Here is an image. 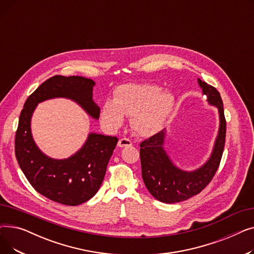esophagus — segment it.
Instances as JSON below:
<instances>
[{
  "label": "esophagus",
  "mask_w": 254,
  "mask_h": 254,
  "mask_svg": "<svg viewBox=\"0 0 254 254\" xmlns=\"http://www.w3.org/2000/svg\"><path fill=\"white\" fill-rule=\"evenodd\" d=\"M117 145H118V147H130L132 143L127 138H120Z\"/></svg>",
  "instance_id": "34e87169"
}]
</instances>
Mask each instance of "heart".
<instances>
[{
	"label": "heart",
	"instance_id": "b5f03b06",
	"mask_svg": "<svg viewBox=\"0 0 254 254\" xmlns=\"http://www.w3.org/2000/svg\"><path fill=\"white\" fill-rule=\"evenodd\" d=\"M175 98L153 84H126L114 91L113 101H106L101 120L109 129L124 124V116L131 117V127L139 136L150 137L161 130L174 109Z\"/></svg>",
	"mask_w": 254,
	"mask_h": 254
}]
</instances>
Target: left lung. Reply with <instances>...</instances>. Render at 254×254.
<instances>
[{"mask_svg":"<svg viewBox=\"0 0 254 254\" xmlns=\"http://www.w3.org/2000/svg\"><path fill=\"white\" fill-rule=\"evenodd\" d=\"M198 84L208 102L217 107L220 117L218 136L208 162L193 172H184L175 167L163 147L166 130L158 131L140 144L143 181L149 192L163 203H179L201 192L214 177L221 161L226 134L223 103L215 87L201 79Z\"/></svg>","mask_w":254,"mask_h":254,"instance_id":"left-lung-1","label":"left lung"}]
</instances>
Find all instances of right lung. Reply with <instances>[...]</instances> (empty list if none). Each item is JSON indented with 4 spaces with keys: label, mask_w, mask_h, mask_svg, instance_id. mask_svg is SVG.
I'll use <instances>...</instances> for the list:
<instances>
[{
    "label": "right lung",
    "mask_w": 254,
    "mask_h": 254,
    "mask_svg": "<svg viewBox=\"0 0 254 254\" xmlns=\"http://www.w3.org/2000/svg\"><path fill=\"white\" fill-rule=\"evenodd\" d=\"M93 85L91 79L84 77L52 76L26 99L19 116L15 155L20 169L35 190L66 206L85 203L98 192L118 139L89 134L77 153L65 159H53L36 146L31 134V117L38 103L52 98H68L98 119L100 108L92 101Z\"/></svg>",
    "instance_id": "right-lung-1"
}]
</instances>
